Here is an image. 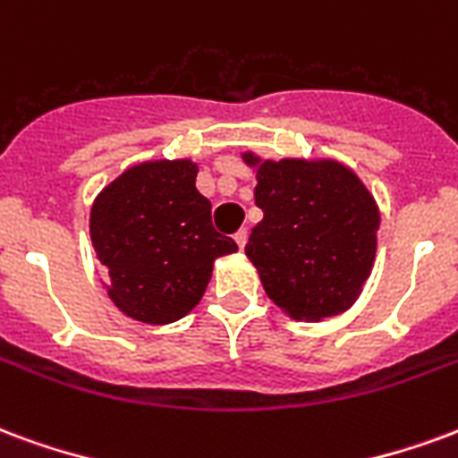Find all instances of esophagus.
<instances>
[{"instance_id":"esophagus-1","label":"esophagus","mask_w":458,"mask_h":458,"mask_svg":"<svg viewBox=\"0 0 458 458\" xmlns=\"http://www.w3.org/2000/svg\"><path fill=\"white\" fill-rule=\"evenodd\" d=\"M246 239H249V232H246V229H239V232L233 233V242L239 243V249L246 246Z\"/></svg>"}]
</instances>
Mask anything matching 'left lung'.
<instances>
[{"instance_id":"left-lung-1","label":"left lung","mask_w":458,"mask_h":458,"mask_svg":"<svg viewBox=\"0 0 458 458\" xmlns=\"http://www.w3.org/2000/svg\"><path fill=\"white\" fill-rule=\"evenodd\" d=\"M242 158L256 170L263 209L246 256L266 295L305 322L346 312L376 261L380 212L369 188L339 160Z\"/></svg>"}]
</instances>
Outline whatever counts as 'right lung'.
<instances>
[{
    "mask_svg": "<svg viewBox=\"0 0 458 458\" xmlns=\"http://www.w3.org/2000/svg\"><path fill=\"white\" fill-rule=\"evenodd\" d=\"M190 158L123 170L92 202L89 239L106 270V295L123 315L170 325L202 300L219 256L239 246L212 226Z\"/></svg>",
    "mask_w": 458,
    "mask_h": 458,
    "instance_id": "right-lung-1",
    "label": "right lung"
}]
</instances>
